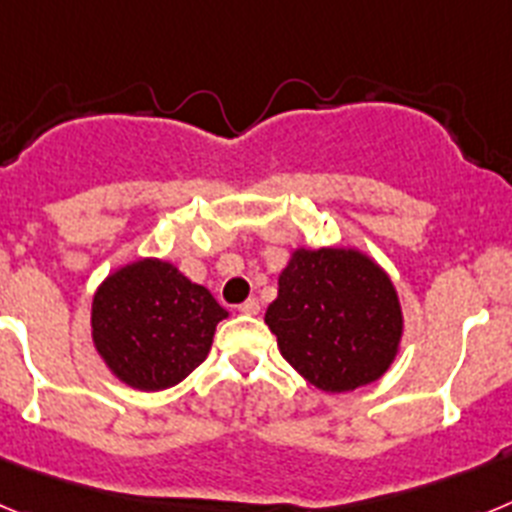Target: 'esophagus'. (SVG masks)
<instances>
[{"instance_id": "1", "label": "esophagus", "mask_w": 512, "mask_h": 512, "mask_svg": "<svg viewBox=\"0 0 512 512\" xmlns=\"http://www.w3.org/2000/svg\"><path fill=\"white\" fill-rule=\"evenodd\" d=\"M238 310H241L243 315H256V312H259V300H256V297H248Z\"/></svg>"}]
</instances>
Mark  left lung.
<instances>
[{"mask_svg":"<svg viewBox=\"0 0 512 512\" xmlns=\"http://www.w3.org/2000/svg\"><path fill=\"white\" fill-rule=\"evenodd\" d=\"M264 320L284 359L323 392L377 382L400 351L395 284L356 248H297Z\"/></svg>","mask_w":512,"mask_h":512,"instance_id":"obj_1","label":"left lung"}]
</instances>
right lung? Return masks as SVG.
<instances>
[{"instance_id":"right-lung-1","label":"right lung","mask_w":512,"mask_h":512,"mask_svg":"<svg viewBox=\"0 0 512 512\" xmlns=\"http://www.w3.org/2000/svg\"><path fill=\"white\" fill-rule=\"evenodd\" d=\"M228 312L210 289L174 264L138 259L104 279L92 300V341L120 382L158 392L182 382L207 359Z\"/></svg>"}]
</instances>
